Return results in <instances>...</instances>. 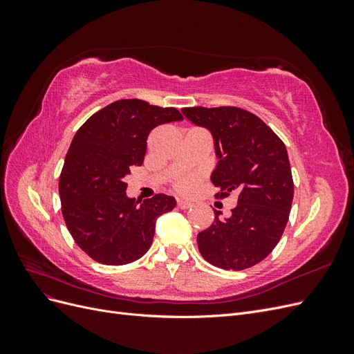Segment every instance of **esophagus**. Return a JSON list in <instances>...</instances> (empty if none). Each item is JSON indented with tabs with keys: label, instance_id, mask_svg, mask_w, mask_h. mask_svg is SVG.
<instances>
[{
	"label": "esophagus",
	"instance_id": "34e87169",
	"mask_svg": "<svg viewBox=\"0 0 354 354\" xmlns=\"http://www.w3.org/2000/svg\"><path fill=\"white\" fill-rule=\"evenodd\" d=\"M192 205H194V203L189 202V201H185V199H180L177 202V207L181 208V209H189V208H192Z\"/></svg>",
	"mask_w": 354,
	"mask_h": 354
}]
</instances>
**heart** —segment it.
Masks as SVG:
<instances>
[{
    "mask_svg": "<svg viewBox=\"0 0 354 354\" xmlns=\"http://www.w3.org/2000/svg\"><path fill=\"white\" fill-rule=\"evenodd\" d=\"M196 186V177L194 176H183V177H178L174 181V189L180 194H190L192 190L195 189Z\"/></svg>",
    "mask_w": 354,
    "mask_h": 354,
    "instance_id": "heart-1",
    "label": "heart"
}]
</instances>
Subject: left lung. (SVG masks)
Returning <instances> with one entry per match:
<instances>
[{
  "instance_id": "1",
  "label": "left lung",
  "mask_w": 354,
  "mask_h": 354,
  "mask_svg": "<svg viewBox=\"0 0 354 354\" xmlns=\"http://www.w3.org/2000/svg\"><path fill=\"white\" fill-rule=\"evenodd\" d=\"M189 121L211 131L218 158L211 176L216 198L238 195V205L223 221L198 234L201 255L224 270H243L263 261L286 227L294 181L283 142L259 116L234 106L183 108Z\"/></svg>"
}]
</instances>
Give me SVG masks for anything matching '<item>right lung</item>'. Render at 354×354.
<instances>
[{
  "mask_svg": "<svg viewBox=\"0 0 354 354\" xmlns=\"http://www.w3.org/2000/svg\"><path fill=\"white\" fill-rule=\"evenodd\" d=\"M181 120L176 108L124 99L91 115L75 134L59 178L62 214L73 241L94 261L122 266L151 248L156 218L176 199L128 198L124 177L143 164L149 133Z\"/></svg>",
  "mask_w": 354,
  "mask_h": 354,
  "instance_id": "add662e5",
  "label": "right lung"
}]
</instances>
